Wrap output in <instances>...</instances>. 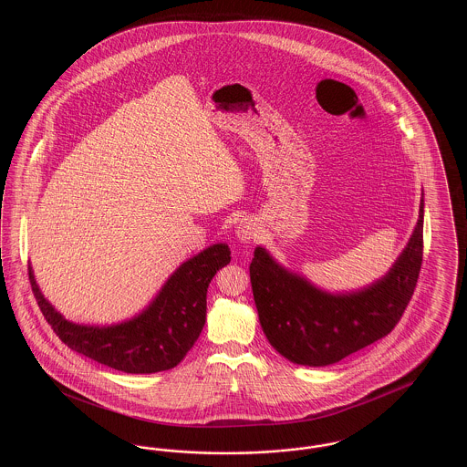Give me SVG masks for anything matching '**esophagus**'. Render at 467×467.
Instances as JSON below:
<instances>
[{
  "instance_id": "34e87169",
  "label": "esophagus",
  "mask_w": 467,
  "mask_h": 467,
  "mask_svg": "<svg viewBox=\"0 0 467 467\" xmlns=\"http://www.w3.org/2000/svg\"><path fill=\"white\" fill-rule=\"evenodd\" d=\"M259 236V227L252 219H244L242 223L236 225V238L242 244H250L252 240H255Z\"/></svg>"
}]
</instances>
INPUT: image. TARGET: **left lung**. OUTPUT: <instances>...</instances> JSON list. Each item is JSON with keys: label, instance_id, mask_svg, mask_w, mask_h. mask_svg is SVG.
I'll return each instance as SVG.
<instances>
[{"label": "left lung", "instance_id": "8db88e82", "mask_svg": "<svg viewBox=\"0 0 467 467\" xmlns=\"http://www.w3.org/2000/svg\"><path fill=\"white\" fill-rule=\"evenodd\" d=\"M423 250V192L419 221L392 267L371 285L327 292L292 273L257 246L250 282L261 327L280 356L301 366H329L390 333L417 285Z\"/></svg>", "mask_w": 467, "mask_h": 467}]
</instances>
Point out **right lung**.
<instances>
[{
	"mask_svg": "<svg viewBox=\"0 0 467 467\" xmlns=\"http://www.w3.org/2000/svg\"><path fill=\"white\" fill-rule=\"evenodd\" d=\"M229 261L227 244H210L173 271L145 310L111 326L67 320L45 299L31 266L29 282L47 322L71 350L122 373L149 375L175 368L192 348L206 320L208 285Z\"/></svg>",
	"mask_w": 467,
	"mask_h": 467,
	"instance_id": "add662e5",
	"label": "right lung"
}]
</instances>
